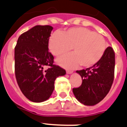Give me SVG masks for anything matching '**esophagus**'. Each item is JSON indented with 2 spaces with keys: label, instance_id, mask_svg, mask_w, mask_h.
Returning <instances> with one entry per match:
<instances>
[{
  "label": "esophagus",
  "instance_id": "34e87169",
  "mask_svg": "<svg viewBox=\"0 0 127 127\" xmlns=\"http://www.w3.org/2000/svg\"><path fill=\"white\" fill-rule=\"evenodd\" d=\"M73 73L72 70H66L67 74H71V73Z\"/></svg>",
  "mask_w": 127,
  "mask_h": 127
}]
</instances>
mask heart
Wrapping results in <instances>:
<instances>
[{"instance_id": "heart-1", "label": "heart", "mask_w": 127, "mask_h": 127, "mask_svg": "<svg viewBox=\"0 0 127 127\" xmlns=\"http://www.w3.org/2000/svg\"><path fill=\"white\" fill-rule=\"evenodd\" d=\"M50 52L56 57L66 54L71 48L72 54L57 59L66 68H76L80 64L91 67L98 63L106 50L104 37L85 27H73L61 34L54 32L48 41Z\"/></svg>"}]
</instances>
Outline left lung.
Returning <instances> with one entry per match:
<instances>
[{
  "instance_id": "left-lung-1",
  "label": "left lung",
  "mask_w": 127,
  "mask_h": 127,
  "mask_svg": "<svg viewBox=\"0 0 127 127\" xmlns=\"http://www.w3.org/2000/svg\"><path fill=\"white\" fill-rule=\"evenodd\" d=\"M115 54L112 47L106 48L104 55L98 63L77 70L82 77L80 87L73 89L77 100L85 105H95L102 101L111 90L114 77Z\"/></svg>"
}]
</instances>
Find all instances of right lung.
<instances>
[{"label":"right lung","instance_id":"1","mask_svg":"<svg viewBox=\"0 0 127 127\" xmlns=\"http://www.w3.org/2000/svg\"><path fill=\"white\" fill-rule=\"evenodd\" d=\"M52 29L50 25H36L19 36L15 48L16 81L23 94L33 102L48 100L56 78L66 74L64 69L53 64L54 56L48 52Z\"/></svg>","mask_w":127,"mask_h":127}]
</instances>
